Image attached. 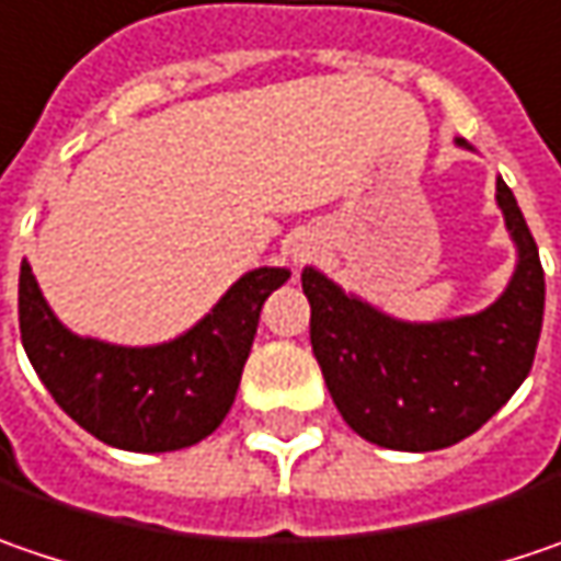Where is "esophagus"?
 <instances>
[{"instance_id":"34e87169","label":"esophagus","mask_w":561,"mask_h":561,"mask_svg":"<svg viewBox=\"0 0 561 561\" xmlns=\"http://www.w3.org/2000/svg\"><path fill=\"white\" fill-rule=\"evenodd\" d=\"M291 253H295V260H298V263H305V260L311 256L313 250H311V248H305V244H298V248L291 250Z\"/></svg>"}]
</instances>
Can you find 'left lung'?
Wrapping results in <instances>:
<instances>
[{
	"mask_svg": "<svg viewBox=\"0 0 561 561\" xmlns=\"http://www.w3.org/2000/svg\"><path fill=\"white\" fill-rule=\"evenodd\" d=\"M499 206L520 260L505 295L473 317L400 323L317 270L301 273L317 365L340 415L365 442L390 450L457 445L530 375L543 327V266L502 178Z\"/></svg>",
	"mask_w": 561,
	"mask_h": 561,
	"instance_id": "obj_1",
	"label": "left lung"
}]
</instances>
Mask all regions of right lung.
Listing matches in <instances>:
<instances>
[{"mask_svg": "<svg viewBox=\"0 0 561 561\" xmlns=\"http://www.w3.org/2000/svg\"><path fill=\"white\" fill-rule=\"evenodd\" d=\"M285 279L288 270H253L181 340L123 348L69 333L21 263V343L53 400L98 442L142 454L181 450L213 435L228 415L263 301Z\"/></svg>", "mask_w": 561, "mask_h": 561, "instance_id": "obj_1", "label": "right lung"}]
</instances>
